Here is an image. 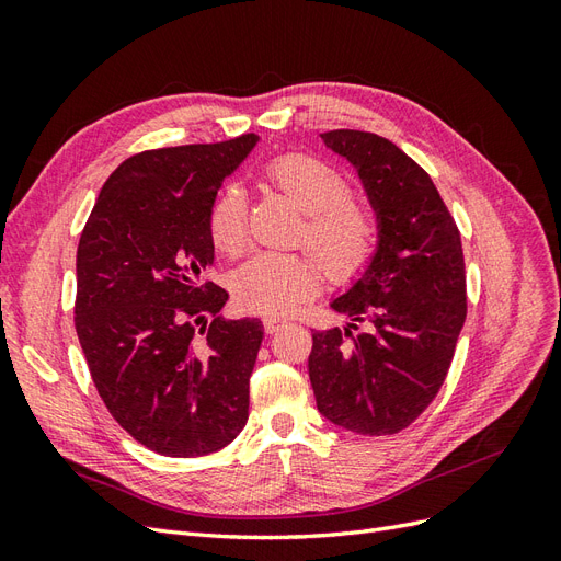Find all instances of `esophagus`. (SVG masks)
I'll return each instance as SVG.
<instances>
[{
    "instance_id": "1",
    "label": "esophagus",
    "mask_w": 561,
    "mask_h": 561,
    "mask_svg": "<svg viewBox=\"0 0 561 561\" xmlns=\"http://www.w3.org/2000/svg\"><path fill=\"white\" fill-rule=\"evenodd\" d=\"M283 325H285L283 318H276V316H266V318H264V330H266V332H276V330H280Z\"/></svg>"
}]
</instances>
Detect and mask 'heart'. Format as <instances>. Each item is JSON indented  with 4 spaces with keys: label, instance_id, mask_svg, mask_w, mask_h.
Returning a JSON list of instances; mask_svg holds the SVG:
<instances>
[{
    "label": "heart",
    "instance_id": "1",
    "mask_svg": "<svg viewBox=\"0 0 561 561\" xmlns=\"http://www.w3.org/2000/svg\"><path fill=\"white\" fill-rule=\"evenodd\" d=\"M264 178L307 215L304 239L332 276L360 274L377 248V222L351 198L346 175L311 154L271 159ZM210 243L225 254H239L248 239V198L239 184H225L208 210ZM322 283L320 266L307 254L260 252L231 276V290L243 307L283 316Z\"/></svg>",
    "mask_w": 561,
    "mask_h": 561
}]
</instances>
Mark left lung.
<instances>
[{"instance_id": "1", "label": "left lung", "mask_w": 561, "mask_h": 561, "mask_svg": "<svg viewBox=\"0 0 561 561\" xmlns=\"http://www.w3.org/2000/svg\"><path fill=\"white\" fill-rule=\"evenodd\" d=\"M320 138L358 173L377 248L330 301L346 325L313 332L309 379L334 426L390 435L426 410L451 365L466 322L461 233L428 173L400 147L365 130Z\"/></svg>"}]
</instances>
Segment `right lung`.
<instances>
[{"label":"right lung","mask_w":561,"mask_h":561,"mask_svg":"<svg viewBox=\"0 0 561 561\" xmlns=\"http://www.w3.org/2000/svg\"><path fill=\"white\" fill-rule=\"evenodd\" d=\"M260 135L142 151L100 190L77 250L75 328L118 426L151 451L206 456L248 421L260 318L227 320L208 210Z\"/></svg>","instance_id":"1"}]
</instances>
